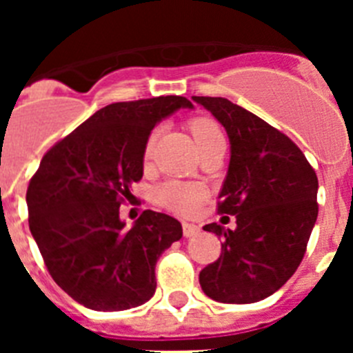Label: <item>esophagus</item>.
Returning <instances> with one entry per match:
<instances>
[{
	"instance_id": "34e87169",
	"label": "esophagus",
	"mask_w": 353,
	"mask_h": 353,
	"mask_svg": "<svg viewBox=\"0 0 353 353\" xmlns=\"http://www.w3.org/2000/svg\"><path fill=\"white\" fill-rule=\"evenodd\" d=\"M199 233V226L191 223H183V236L191 239V236H196Z\"/></svg>"
}]
</instances>
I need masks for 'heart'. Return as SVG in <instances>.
<instances>
[{
  "label": "heart",
  "mask_w": 353,
  "mask_h": 353,
  "mask_svg": "<svg viewBox=\"0 0 353 353\" xmlns=\"http://www.w3.org/2000/svg\"><path fill=\"white\" fill-rule=\"evenodd\" d=\"M192 138L198 145L199 152L203 154L214 146L226 145V136L217 120L210 117H196L189 121ZM159 130H154L146 138L145 150H143V159L150 161L154 155L155 145H157ZM207 199V189L203 185L194 182H176L170 180L164 182L155 189V201L166 210L174 212L179 215H192L198 212V208L203 205Z\"/></svg>",
  "instance_id": "1"
}]
</instances>
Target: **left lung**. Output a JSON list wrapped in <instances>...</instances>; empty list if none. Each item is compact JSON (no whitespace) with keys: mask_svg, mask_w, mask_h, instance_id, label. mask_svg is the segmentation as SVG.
I'll return each instance as SVG.
<instances>
[{"mask_svg":"<svg viewBox=\"0 0 353 353\" xmlns=\"http://www.w3.org/2000/svg\"><path fill=\"white\" fill-rule=\"evenodd\" d=\"M221 121L232 159L217 214L235 215V230L203 226L223 236L221 256L199 272L208 297L251 304L272 295L295 274L318 215V179L292 139L223 97H192Z\"/></svg>","mask_w":353,"mask_h":353,"instance_id":"obj_1","label":"left lung"}]
</instances>
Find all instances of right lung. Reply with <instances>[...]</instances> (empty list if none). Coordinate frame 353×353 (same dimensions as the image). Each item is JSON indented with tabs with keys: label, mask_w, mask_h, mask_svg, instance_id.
Wrapping results in <instances>:
<instances>
[{
	"label": "right lung",
	"mask_w": 353,
	"mask_h": 353,
	"mask_svg": "<svg viewBox=\"0 0 353 353\" xmlns=\"http://www.w3.org/2000/svg\"><path fill=\"white\" fill-rule=\"evenodd\" d=\"M192 108L168 95L114 102L99 109L46 152L28 183L30 232L48 272L84 307L123 311L157 288L155 263L182 239V224L145 210L130 228L120 205L143 179L146 138L161 118Z\"/></svg>",
	"instance_id": "add662e5"
}]
</instances>
